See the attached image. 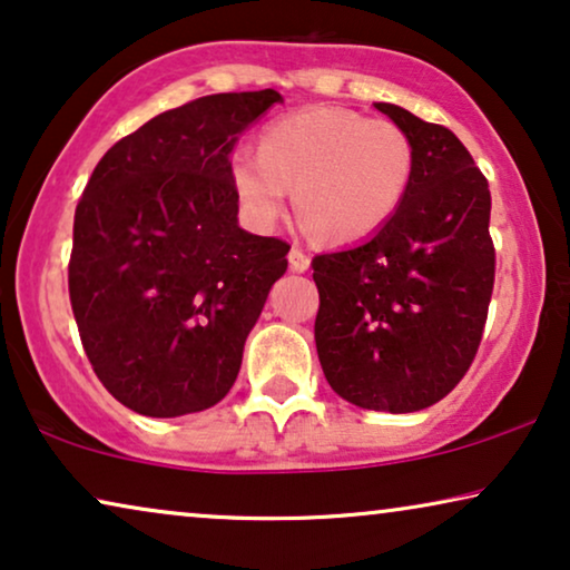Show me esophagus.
Masks as SVG:
<instances>
[{
  "label": "esophagus",
  "instance_id": "esophagus-1",
  "mask_svg": "<svg viewBox=\"0 0 570 570\" xmlns=\"http://www.w3.org/2000/svg\"><path fill=\"white\" fill-rule=\"evenodd\" d=\"M287 262H291L293 272H306L308 264H311L306 252H303V248H298V246L291 248V254H287Z\"/></svg>",
  "mask_w": 570,
  "mask_h": 570
}]
</instances>
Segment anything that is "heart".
Listing matches in <instances>:
<instances>
[{"instance_id": "obj_1", "label": "heart", "mask_w": 570, "mask_h": 570, "mask_svg": "<svg viewBox=\"0 0 570 570\" xmlns=\"http://www.w3.org/2000/svg\"><path fill=\"white\" fill-rule=\"evenodd\" d=\"M415 142L400 124L347 108H303L272 121L262 145L230 153V186L254 228L295 205L324 238L361 240L384 228L415 178Z\"/></svg>"}]
</instances>
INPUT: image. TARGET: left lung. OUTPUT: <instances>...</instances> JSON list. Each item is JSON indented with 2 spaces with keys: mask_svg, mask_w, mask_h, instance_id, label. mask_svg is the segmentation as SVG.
<instances>
[{
  "mask_svg": "<svg viewBox=\"0 0 570 570\" xmlns=\"http://www.w3.org/2000/svg\"><path fill=\"white\" fill-rule=\"evenodd\" d=\"M415 142V178L384 228L311 262L324 376L363 410L417 412L470 371L495 279L488 178L456 135L394 104Z\"/></svg>",
  "mask_w": 570,
  "mask_h": 570,
  "instance_id": "1",
  "label": "left lung"
}]
</instances>
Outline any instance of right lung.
I'll return each instance as SVG.
<instances>
[{
    "label": "right lung",
    "instance_id": "right-lung-1",
    "mask_svg": "<svg viewBox=\"0 0 570 570\" xmlns=\"http://www.w3.org/2000/svg\"><path fill=\"white\" fill-rule=\"evenodd\" d=\"M277 90L217 92L155 116L92 170L75 209L69 301L88 361L124 407H213L291 246L238 225L230 153Z\"/></svg>",
    "mask_w": 570,
    "mask_h": 570
}]
</instances>
